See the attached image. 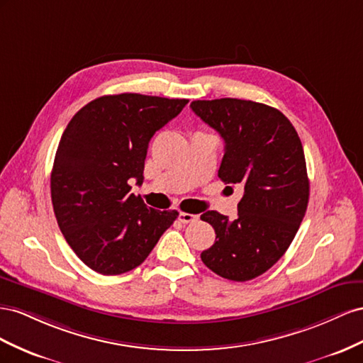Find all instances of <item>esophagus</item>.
<instances>
[{"instance_id":"obj_1","label":"esophagus","mask_w":363,"mask_h":363,"mask_svg":"<svg viewBox=\"0 0 363 363\" xmlns=\"http://www.w3.org/2000/svg\"><path fill=\"white\" fill-rule=\"evenodd\" d=\"M178 219H179V222H182V223H193V222H196L199 219V216L198 214H190V213H179L178 214Z\"/></svg>"}]
</instances>
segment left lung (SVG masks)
I'll return each instance as SVG.
<instances>
[{"label":"left lung","mask_w":363,"mask_h":363,"mask_svg":"<svg viewBox=\"0 0 363 363\" xmlns=\"http://www.w3.org/2000/svg\"><path fill=\"white\" fill-rule=\"evenodd\" d=\"M190 108L225 141L219 178L243 187L235 220L217 211L201 216L216 231L201 258L214 274L247 281L284 255L304 219L310 184L303 144L284 113L263 103L194 100Z\"/></svg>","instance_id":"8db88e82"}]
</instances>
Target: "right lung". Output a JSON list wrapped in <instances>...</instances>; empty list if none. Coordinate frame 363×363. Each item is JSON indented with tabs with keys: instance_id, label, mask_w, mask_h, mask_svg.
I'll return each instance as SVG.
<instances>
[{
	"instance_id": "right-lung-1",
	"label": "right lung",
	"mask_w": 363,
	"mask_h": 363,
	"mask_svg": "<svg viewBox=\"0 0 363 363\" xmlns=\"http://www.w3.org/2000/svg\"><path fill=\"white\" fill-rule=\"evenodd\" d=\"M124 92L89 101L62 133L51 170V202L71 250L92 271L120 275L146 260L178 211L149 208L130 191L143 184L155 132L187 105Z\"/></svg>"
}]
</instances>
